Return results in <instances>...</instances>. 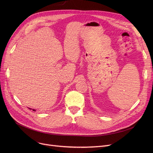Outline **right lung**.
Segmentation results:
<instances>
[{"label":"right lung","instance_id":"1","mask_svg":"<svg viewBox=\"0 0 153 153\" xmlns=\"http://www.w3.org/2000/svg\"><path fill=\"white\" fill-rule=\"evenodd\" d=\"M33 111H36V110H34V109H33Z\"/></svg>","mask_w":153,"mask_h":153}]
</instances>
